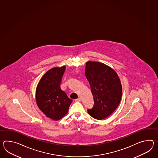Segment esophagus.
<instances>
[{"mask_svg":"<svg viewBox=\"0 0 158 158\" xmlns=\"http://www.w3.org/2000/svg\"><path fill=\"white\" fill-rule=\"evenodd\" d=\"M81 98H77V99H75V102H81Z\"/></svg>","mask_w":158,"mask_h":158,"instance_id":"esophagus-1","label":"esophagus"}]
</instances>
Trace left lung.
<instances>
[{
  "label": "left lung",
  "instance_id": "8db88e82",
  "mask_svg": "<svg viewBox=\"0 0 158 158\" xmlns=\"http://www.w3.org/2000/svg\"><path fill=\"white\" fill-rule=\"evenodd\" d=\"M85 74L94 99V105L88 113L98 120L108 117L119 105L122 85L115 71L104 63L89 60L85 63Z\"/></svg>",
  "mask_w": 158,
  "mask_h": 158
}]
</instances>
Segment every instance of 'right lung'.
I'll use <instances>...</instances> for the list:
<instances>
[{"instance_id": "right-lung-1", "label": "right lung", "mask_w": 158, "mask_h": 158, "mask_svg": "<svg viewBox=\"0 0 158 158\" xmlns=\"http://www.w3.org/2000/svg\"><path fill=\"white\" fill-rule=\"evenodd\" d=\"M65 70V66L50 69L41 78L35 90L39 109L47 117L55 121L66 115L73 102L60 87Z\"/></svg>"}]
</instances>
